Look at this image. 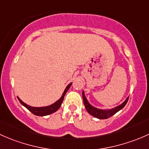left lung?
<instances>
[{
    "label": "left lung",
    "instance_id": "8db88e82",
    "mask_svg": "<svg viewBox=\"0 0 149 149\" xmlns=\"http://www.w3.org/2000/svg\"><path fill=\"white\" fill-rule=\"evenodd\" d=\"M82 96H83L84 104V105H85V107L86 109L87 112H88L90 115H92V116L101 120L107 119V118H110V117H112V115H115V113H117L118 111H120V109H123V108L125 106L126 104H127V101H128V98H129V97H127L124 102L122 103L120 105H119V106L113 108V109H97V108L94 107H93L92 105H91L89 103H88V100H87L86 98L84 91H83V93H82Z\"/></svg>",
    "mask_w": 149,
    "mask_h": 149
}]
</instances>
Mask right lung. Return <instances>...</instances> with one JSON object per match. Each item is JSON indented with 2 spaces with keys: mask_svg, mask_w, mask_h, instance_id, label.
Here are the masks:
<instances>
[{
  "mask_svg": "<svg viewBox=\"0 0 149 149\" xmlns=\"http://www.w3.org/2000/svg\"><path fill=\"white\" fill-rule=\"evenodd\" d=\"M71 84H72V83H70L67 86V87L65 88V91H64L62 97L60 98V100H58V101L55 102L52 104L49 105V106L42 107H31V106H29V105L25 104L24 102H22V100H21L18 97H17V98H18V100H19V101L20 102V103L22 104L23 106H24L26 109H28L30 112H32L34 115H37V116H46V115H50V114L56 112V111L59 109L60 107H61V104H62V102H63V101L64 97H65L66 92H67L68 90L69 89V88L70 87Z\"/></svg>",
  "mask_w": 149,
  "mask_h": 149,
  "instance_id": "right-lung-1",
  "label": "right lung"
}]
</instances>
